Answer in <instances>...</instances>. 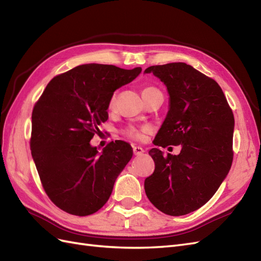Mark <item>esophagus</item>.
Instances as JSON below:
<instances>
[{"label":"esophagus","mask_w":261,"mask_h":261,"mask_svg":"<svg viewBox=\"0 0 261 261\" xmlns=\"http://www.w3.org/2000/svg\"><path fill=\"white\" fill-rule=\"evenodd\" d=\"M133 151H134V154H135V155H141L145 152V150L139 146H136V147L133 148Z\"/></svg>","instance_id":"obj_1"}]
</instances>
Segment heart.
Instances as JSON below:
<instances>
[{
	"label": "heart",
	"mask_w": 261,
	"mask_h": 261,
	"mask_svg": "<svg viewBox=\"0 0 261 261\" xmlns=\"http://www.w3.org/2000/svg\"><path fill=\"white\" fill-rule=\"evenodd\" d=\"M154 92H159L156 88L154 87H146L143 90V97H147L149 94L154 93ZM116 106V93H113L111 97H110L109 100V109L110 110H113ZM150 130L149 126L147 125H143V126H136V125H133V124H128L126 125L125 127L123 128L122 133L124 134L125 136H127L132 139H135V140H141L144 138L145 134H147Z\"/></svg>",
	"instance_id": "obj_1"
}]
</instances>
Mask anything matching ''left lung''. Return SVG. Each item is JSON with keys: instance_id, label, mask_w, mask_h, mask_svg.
<instances>
[{"instance_id": "8db88e82", "label": "left lung", "mask_w": 261, "mask_h": 261, "mask_svg": "<svg viewBox=\"0 0 261 261\" xmlns=\"http://www.w3.org/2000/svg\"><path fill=\"white\" fill-rule=\"evenodd\" d=\"M145 73L160 78L170 93L153 145L181 146L177 155L150 150L154 172L145 179V192L165 215L184 216L208 202L231 169L234 115L218 83L186 63L150 66Z\"/></svg>"}]
</instances>
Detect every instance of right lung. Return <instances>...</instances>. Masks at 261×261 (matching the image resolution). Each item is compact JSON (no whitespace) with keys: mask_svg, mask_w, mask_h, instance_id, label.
Wrapping results in <instances>:
<instances>
[{"mask_svg":"<svg viewBox=\"0 0 261 261\" xmlns=\"http://www.w3.org/2000/svg\"><path fill=\"white\" fill-rule=\"evenodd\" d=\"M141 68L84 64L55 76L35 103L30 149L50 200L69 215L89 216L105 206L133 156L123 140L99 153L89 141L108 120L109 100Z\"/></svg>","mask_w":261,"mask_h":261,"instance_id":"add662e5","label":"right lung"}]
</instances>
